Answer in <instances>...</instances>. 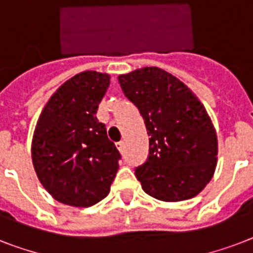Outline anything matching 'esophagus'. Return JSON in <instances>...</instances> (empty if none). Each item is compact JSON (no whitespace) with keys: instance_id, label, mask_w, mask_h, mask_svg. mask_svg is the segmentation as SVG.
Here are the masks:
<instances>
[{"instance_id":"obj_1","label":"esophagus","mask_w":253,"mask_h":253,"mask_svg":"<svg viewBox=\"0 0 253 253\" xmlns=\"http://www.w3.org/2000/svg\"><path fill=\"white\" fill-rule=\"evenodd\" d=\"M115 146H117V148L119 150V152H123V151H125V142H118Z\"/></svg>"}]
</instances>
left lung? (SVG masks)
<instances>
[{
	"mask_svg": "<svg viewBox=\"0 0 253 253\" xmlns=\"http://www.w3.org/2000/svg\"><path fill=\"white\" fill-rule=\"evenodd\" d=\"M118 81L151 136L147 162L135 168L143 190L166 202L197 196L211 180L218 155L215 128L204 105L158 67L121 75Z\"/></svg>",
	"mask_w": 253,
	"mask_h": 253,
	"instance_id": "1",
	"label": "left lung"
}]
</instances>
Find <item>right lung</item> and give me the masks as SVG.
<instances>
[{"instance_id":"obj_1","label":"right lung","mask_w":253,"mask_h":253,"mask_svg":"<svg viewBox=\"0 0 253 253\" xmlns=\"http://www.w3.org/2000/svg\"><path fill=\"white\" fill-rule=\"evenodd\" d=\"M110 85L107 73L81 72L45 103L31 144L34 169L61 204L89 208L110 192L121 154L95 117Z\"/></svg>"}]
</instances>
